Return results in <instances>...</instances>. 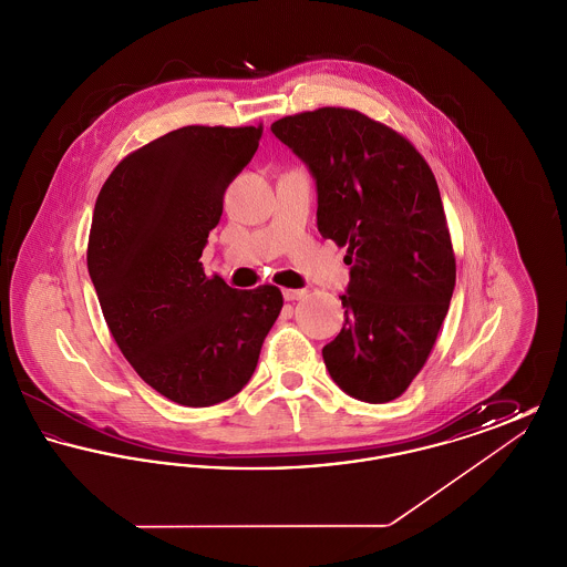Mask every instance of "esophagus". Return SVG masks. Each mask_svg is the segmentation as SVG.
<instances>
[{
	"mask_svg": "<svg viewBox=\"0 0 567 567\" xmlns=\"http://www.w3.org/2000/svg\"><path fill=\"white\" fill-rule=\"evenodd\" d=\"M282 296H285L287 301H297V299L308 296V291L306 289H285Z\"/></svg>",
	"mask_w": 567,
	"mask_h": 567,
	"instance_id": "esophagus-1",
	"label": "esophagus"
}]
</instances>
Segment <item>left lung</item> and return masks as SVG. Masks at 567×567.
Instances as JSON below:
<instances>
[{
	"label": "left lung",
	"instance_id": "1",
	"mask_svg": "<svg viewBox=\"0 0 567 567\" xmlns=\"http://www.w3.org/2000/svg\"><path fill=\"white\" fill-rule=\"evenodd\" d=\"M317 181L321 236L349 246L344 327L323 349L354 400L384 404L421 372L455 289V252L433 172L404 135L349 109L271 123Z\"/></svg>",
	"mask_w": 567,
	"mask_h": 567
}]
</instances>
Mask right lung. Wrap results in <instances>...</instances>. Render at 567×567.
Returning a JSON list of instances; mask_svg holds the SVG:
<instances>
[{
    "instance_id": "obj_1",
    "label": "right lung",
    "mask_w": 567,
    "mask_h": 567,
    "mask_svg": "<svg viewBox=\"0 0 567 567\" xmlns=\"http://www.w3.org/2000/svg\"><path fill=\"white\" fill-rule=\"evenodd\" d=\"M261 134L169 132L118 163L95 202L86 268L110 333L137 377L176 404L240 393L282 308L278 287L238 291L199 261Z\"/></svg>"
}]
</instances>
